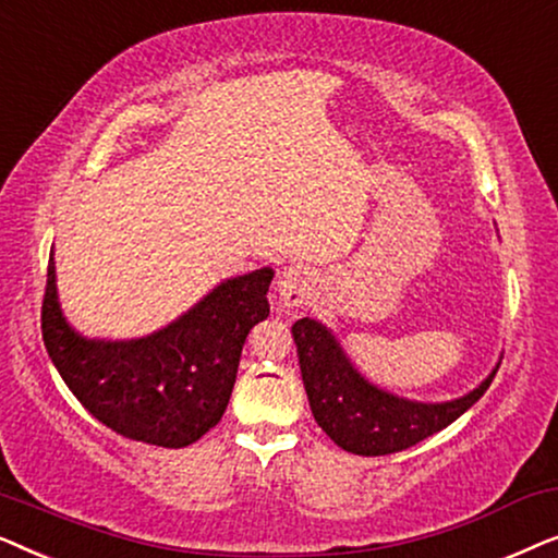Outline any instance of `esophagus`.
<instances>
[{
  "label": "esophagus",
  "instance_id": "34e87169",
  "mask_svg": "<svg viewBox=\"0 0 558 558\" xmlns=\"http://www.w3.org/2000/svg\"><path fill=\"white\" fill-rule=\"evenodd\" d=\"M281 307H307L317 296V281L302 266H289L277 281Z\"/></svg>",
  "mask_w": 558,
  "mask_h": 558
}]
</instances>
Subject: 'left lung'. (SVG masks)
Returning a JSON list of instances; mask_svg holds the SVG:
<instances>
[{"label":"left lung","mask_w":558,"mask_h":558,"mask_svg":"<svg viewBox=\"0 0 558 558\" xmlns=\"http://www.w3.org/2000/svg\"><path fill=\"white\" fill-rule=\"evenodd\" d=\"M292 338L315 422L335 445L363 457L401 452L441 432L460 418L495 378L493 371L475 391L447 403L407 401L371 386L315 319H296Z\"/></svg>","instance_id":"1"}]
</instances>
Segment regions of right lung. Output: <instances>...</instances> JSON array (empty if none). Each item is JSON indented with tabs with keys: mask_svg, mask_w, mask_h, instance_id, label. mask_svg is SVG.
Instances as JSON below:
<instances>
[{
	"mask_svg": "<svg viewBox=\"0 0 558 558\" xmlns=\"http://www.w3.org/2000/svg\"><path fill=\"white\" fill-rule=\"evenodd\" d=\"M274 271L258 269L226 284L149 338L86 340L71 330L48 264L43 340L60 378L83 409L121 437L180 449L220 422L231 399L243 342L269 317Z\"/></svg>",
	"mask_w": 558,
	"mask_h": 558,
	"instance_id": "1",
	"label": "right lung"
}]
</instances>
